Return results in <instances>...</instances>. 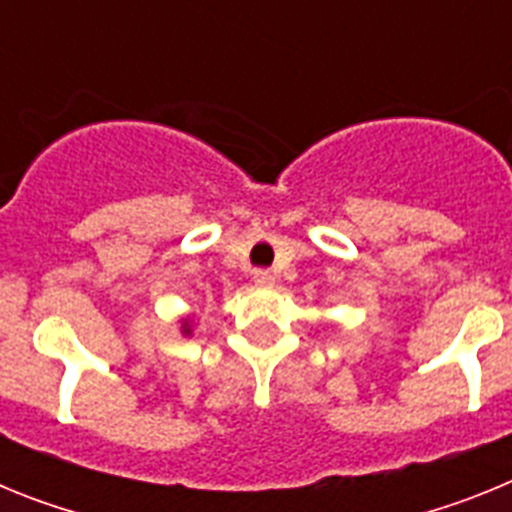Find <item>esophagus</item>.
<instances>
[{"label": "esophagus", "instance_id": "1", "mask_svg": "<svg viewBox=\"0 0 512 512\" xmlns=\"http://www.w3.org/2000/svg\"><path fill=\"white\" fill-rule=\"evenodd\" d=\"M274 271H269V269H256L253 271V282L259 284V287H271V284H274Z\"/></svg>", "mask_w": 512, "mask_h": 512}]
</instances>
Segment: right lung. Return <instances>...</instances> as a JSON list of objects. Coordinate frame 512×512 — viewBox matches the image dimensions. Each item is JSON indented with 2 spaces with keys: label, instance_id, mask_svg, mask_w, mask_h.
I'll return each mask as SVG.
<instances>
[{
  "label": "right lung",
  "instance_id": "add662e5",
  "mask_svg": "<svg viewBox=\"0 0 512 512\" xmlns=\"http://www.w3.org/2000/svg\"><path fill=\"white\" fill-rule=\"evenodd\" d=\"M184 333H189V325L187 323H184Z\"/></svg>",
  "mask_w": 512,
  "mask_h": 512
}]
</instances>
